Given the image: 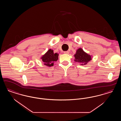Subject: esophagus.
Wrapping results in <instances>:
<instances>
[{"label":"esophagus","instance_id":"obj_1","mask_svg":"<svg viewBox=\"0 0 121 121\" xmlns=\"http://www.w3.org/2000/svg\"><path fill=\"white\" fill-rule=\"evenodd\" d=\"M69 52L68 51H64V54H69Z\"/></svg>","mask_w":121,"mask_h":121}]
</instances>
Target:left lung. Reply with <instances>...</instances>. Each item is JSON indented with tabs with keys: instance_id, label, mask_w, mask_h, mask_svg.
Instances as JSON below:
<instances>
[{
	"instance_id": "obj_1",
	"label": "left lung",
	"mask_w": 121,
	"mask_h": 121,
	"mask_svg": "<svg viewBox=\"0 0 121 121\" xmlns=\"http://www.w3.org/2000/svg\"><path fill=\"white\" fill-rule=\"evenodd\" d=\"M74 56L75 58V61L79 63L82 65H86L91 60V56L84 52L81 48L77 50Z\"/></svg>"
}]
</instances>
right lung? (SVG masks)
Listing matches in <instances>:
<instances>
[{"instance_id": "right-lung-1", "label": "right lung", "mask_w": 121, "mask_h": 121, "mask_svg": "<svg viewBox=\"0 0 121 121\" xmlns=\"http://www.w3.org/2000/svg\"><path fill=\"white\" fill-rule=\"evenodd\" d=\"M58 54L57 53H54L52 50L49 49L46 53L41 58L42 61L43 62L44 65L51 67L53 66L54 62L57 61L58 59Z\"/></svg>"}]
</instances>
